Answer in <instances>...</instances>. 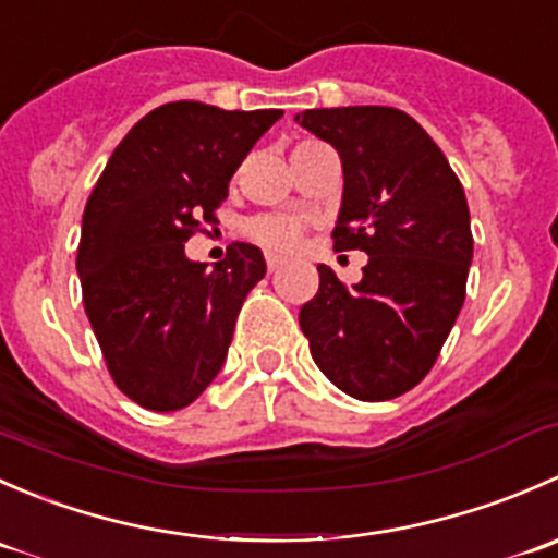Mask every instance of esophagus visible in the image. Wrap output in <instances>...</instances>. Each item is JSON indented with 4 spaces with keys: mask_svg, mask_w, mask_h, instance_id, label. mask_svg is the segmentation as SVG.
Segmentation results:
<instances>
[{
    "mask_svg": "<svg viewBox=\"0 0 558 558\" xmlns=\"http://www.w3.org/2000/svg\"><path fill=\"white\" fill-rule=\"evenodd\" d=\"M280 264H283V258L275 256V253H267V269H269V272H278Z\"/></svg>",
    "mask_w": 558,
    "mask_h": 558,
    "instance_id": "esophagus-1",
    "label": "esophagus"
}]
</instances>
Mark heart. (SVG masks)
<instances>
[{"label":"heart","mask_w":558,"mask_h":558,"mask_svg":"<svg viewBox=\"0 0 558 558\" xmlns=\"http://www.w3.org/2000/svg\"><path fill=\"white\" fill-rule=\"evenodd\" d=\"M251 238L258 245L275 253H291L302 240V223L289 216H264L247 227Z\"/></svg>","instance_id":"obj_1"}]
</instances>
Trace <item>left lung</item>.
Here are the masks:
<instances>
[{
	"instance_id": "1",
	"label": "left lung",
	"mask_w": 558,
	"mask_h": 558,
	"mask_svg": "<svg viewBox=\"0 0 558 558\" xmlns=\"http://www.w3.org/2000/svg\"><path fill=\"white\" fill-rule=\"evenodd\" d=\"M296 123L342 161L337 251L369 256L353 289L318 264L300 311L313 362L348 397L384 402L426 378L464 305L470 207L435 140L393 107H320Z\"/></svg>"
}]
</instances>
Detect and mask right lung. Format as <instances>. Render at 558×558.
Instances as JSON below:
<instances>
[{
  "label": "right lung",
  "mask_w": 558,
  "mask_h": 558,
  "mask_svg": "<svg viewBox=\"0 0 558 558\" xmlns=\"http://www.w3.org/2000/svg\"><path fill=\"white\" fill-rule=\"evenodd\" d=\"M283 110L170 102L140 118L86 202L77 247L83 305L116 386L170 413L194 402L227 362L238 313L267 262L229 245L216 267L185 240L216 221L229 180Z\"/></svg>",
  "instance_id": "1"
}]
</instances>
